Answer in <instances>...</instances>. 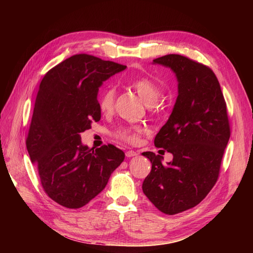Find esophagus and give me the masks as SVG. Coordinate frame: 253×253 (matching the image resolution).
<instances>
[{"label": "esophagus", "mask_w": 253, "mask_h": 253, "mask_svg": "<svg viewBox=\"0 0 253 253\" xmlns=\"http://www.w3.org/2000/svg\"><path fill=\"white\" fill-rule=\"evenodd\" d=\"M126 157H134V156H137L138 154H137V153L134 152V151H127L126 153Z\"/></svg>", "instance_id": "obj_1"}]
</instances>
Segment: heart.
<instances>
[{"mask_svg": "<svg viewBox=\"0 0 253 253\" xmlns=\"http://www.w3.org/2000/svg\"><path fill=\"white\" fill-rule=\"evenodd\" d=\"M131 87L136 91L141 100L147 104L155 103L159 97L160 90L156 84L149 78H138L131 82ZM115 97H116V89L113 86H108L103 89L100 97H99L98 104L99 109L102 113H110L114 109ZM144 133V128L134 126H124L117 128L115 135L119 139L125 140L128 143H137L140 139V136Z\"/></svg>", "mask_w": 253, "mask_h": 253, "instance_id": "obj_1", "label": "heart"}]
</instances>
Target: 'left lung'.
Here are the masks:
<instances>
[{
  "label": "left lung",
  "instance_id": "8db88e82",
  "mask_svg": "<svg viewBox=\"0 0 253 253\" xmlns=\"http://www.w3.org/2000/svg\"><path fill=\"white\" fill-rule=\"evenodd\" d=\"M153 64L169 67L177 79L178 96L154 144L173 155L143 152L152 170L142 191L156 208L173 215L193 208L218 178L221 158L230 138L226 102L211 68L180 55H167Z\"/></svg>",
  "mask_w": 253,
  "mask_h": 253
}]
</instances>
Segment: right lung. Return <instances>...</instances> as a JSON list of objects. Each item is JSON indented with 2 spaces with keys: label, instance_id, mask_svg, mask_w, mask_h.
Segmentation results:
<instances>
[{
  "label": "right lung",
  "instance_id": "obj_1",
  "mask_svg": "<svg viewBox=\"0 0 253 253\" xmlns=\"http://www.w3.org/2000/svg\"><path fill=\"white\" fill-rule=\"evenodd\" d=\"M126 65L79 53L52 67L41 81L26 147L42 187L70 209L85 206L105 188L125 153L113 144L96 150L80 133L101 118L99 87Z\"/></svg>",
  "mask_w": 253,
  "mask_h": 253
}]
</instances>
